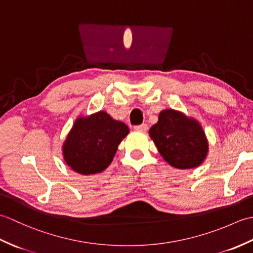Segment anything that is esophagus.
<instances>
[{
  "label": "esophagus",
  "instance_id": "esophagus-1",
  "mask_svg": "<svg viewBox=\"0 0 253 253\" xmlns=\"http://www.w3.org/2000/svg\"><path fill=\"white\" fill-rule=\"evenodd\" d=\"M148 128H149V127H148L147 124H141V125L135 126V130H138V131H147Z\"/></svg>",
  "mask_w": 253,
  "mask_h": 253
}]
</instances>
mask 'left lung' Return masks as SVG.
I'll use <instances>...</instances> for the list:
<instances>
[{
    "mask_svg": "<svg viewBox=\"0 0 253 253\" xmlns=\"http://www.w3.org/2000/svg\"><path fill=\"white\" fill-rule=\"evenodd\" d=\"M149 135L162 158L173 168H198L208 155L209 144L201 125L179 111L161 112Z\"/></svg>",
    "mask_w": 253,
    "mask_h": 253,
    "instance_id": "8db88e82",
    "label": "left lung"
}]
</instances>
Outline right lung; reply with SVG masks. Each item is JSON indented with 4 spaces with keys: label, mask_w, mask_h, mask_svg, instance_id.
Segmentation results:
<instances>
[{
    "label": "right lung",
    "mask_w": 253,
    "mask_h": 253,
    "mask_svg": "<svg viewBox=\"0 0 253 253\" xmlns=\"http://www.w3.org/2000/svg\"><path fill=\"white\" fill-rule=\"evenodd\" d=\"M129 128L100 111L78 117L63 144V157L73 170L82 175L103 171L117 151Z\"/></svg>",
    "instance_id": "1"
}]
</instances>
